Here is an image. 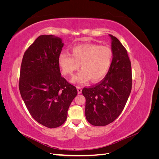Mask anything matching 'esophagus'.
<instances>
[{"label": "esophagus", "instance_id": "esophagus-1", "mask_svg": "<svg viewBox=\"0 0 159 159\" xmlns=\"http://www.w3.org/2000/svg\"><path fill=\"white\" fill-rule=\"evenodd\" d=\"M77 90H78V94L81 93V91H82V89H81V88L80 87H77Z\"/></svg>", "mask_w": 159, "mask_h": 159}]
</instances>
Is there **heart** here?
<instances>
[{
	"label": "heart",
	"mask_w": 159,
	"mask_h": 159,
	"mask_svg": "<svg viewBox=\"0 0 159 159\" xmlns=\"http://www.w3.org/2000/svg\"><path fill=\"white\" fill-rule=\"evenodd\" d=\"M71 54L61 52L58 56V64L62 74L71 75L80 68L81 70L72 78L71 82L82 85L91 80L98 82L107 75L112 63L113 52L111 48L93 44L75 46Z\"/></svg>",
	"instance_id": "heart-1"
}]
</instances>
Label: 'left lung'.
<instances>
[{"label": "left lung", "instance_id": "left-lung-1", "mask_svg": "<svg viewBox=\"0 0 159 159\" xmlns=\"http://www.w3.org/2000/svg\"><path fill=\"white\" fill-rule=\"evenodd\" d=\"M109 36L113 56L108 73L95 87L82 90L85 117L94 126H105L119 116L132 88L131 64L127 52L116 37Z\"/></svg>", "mask_w": 159, "mask_h": 159}]
</instances>
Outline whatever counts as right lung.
I'll return each instance as SVG.
<instances>
[{"mask_svg": "<svg viewBox=\"0 0 159 159\" xmlns=\"http://www.w3.org/2000/svg\"><path fill=\"white\" fill-rule=\"evenodd\" d=\"M61 38L41 35L28 48L21 64L19 90L28 111L46 127L61 126L78 94L75 86L61 76L58 56Z\"/></svg>", "mask_w": 159, "mask_h": 159, "instance_id": "right-lung-1", "label": "right lung"}]
</instances>
